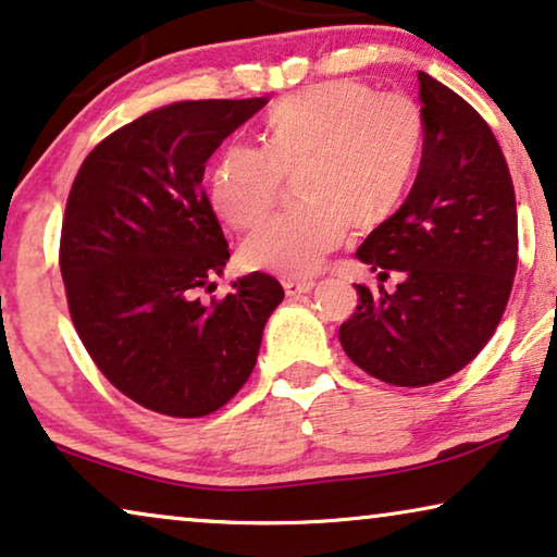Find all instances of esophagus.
I'll use <instances>...</instances> for the list:
<instances>
[{
  "label": "esophagus",
  "mask_w": 557,
  "mask_h": 557,
  "mask_svg": "<svg viewBox=\"0 0 557 557\" xmlns=\"http://www.w3.org/2000/svg\"><path fill=\"white\" fill-rule=\"evenodd\" d=\"M313 286H317V284H313L311 278H304V281L286 278V281H284V292H286V296H301V294H309Z\"/></svg>",
  "instance_id": "1"
}]
</instances>
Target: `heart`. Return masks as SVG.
I'll list each match as a JSON object with an SVG mask.
<instances>
[{
  "instance_id": "obj_1",
  "label": "heart",
  "mask_w": 557,
  "mask_h": 557,
  "mask_svg": "<svg viewBox=\"0 0 557 557\" xmlns=\"http://www.w3.org/2000/svg\"><path fill=\"white\" fill-rule=\"evenodd\" d=\"M419 104L357 79H329L286 95L263 120V148L231 143L208 178L211 208L248 231L271 213L286 175L292 211L240 246L248 269L301 278L344 244L349 225L372 231L397 211L422 150Z\"/></svg>"
}]
</instances>
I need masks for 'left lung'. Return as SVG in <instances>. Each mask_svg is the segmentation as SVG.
Here are the masks:
<instances>
[{"mask_svg": "<svg viewBox=\"0 0 557 557\" xmlns=\"http://www.w3.org/2000/svg\"><path fill=\"white\" fill-rule=\"evenodd\" d=\"M424 145L409 196L357 259L397 292L354 284L338 326L346 357L379 382L426 386L457 374L503 319L518 269V208L505 156L470 102L419 72Z\"/></svg>", "mask_w": 557, "mask_h": 557, "instance_id": "8db88e82", "label": "left lung"}]
</instances>
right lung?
<instances>
[{
    "label": "right lung",
    "instance_id": "obj_1",
    "mask_svg": "<svg viewBox=\"0 0 557 557\" xmlns=\"http://www.w3.org/2000/svg\"><path fill=\"white\" fill-rule=\"evenodd\" d=\"M265 102L152 110L95 145L70 188L60 271L72 324L104 379L150 412L206 417L236 397L284 298L261 271L225 298H198L231 256L206 160Z\"/></svg>",
    "mask_w": 557,
    "mask_h": 557
}]
</instances>
